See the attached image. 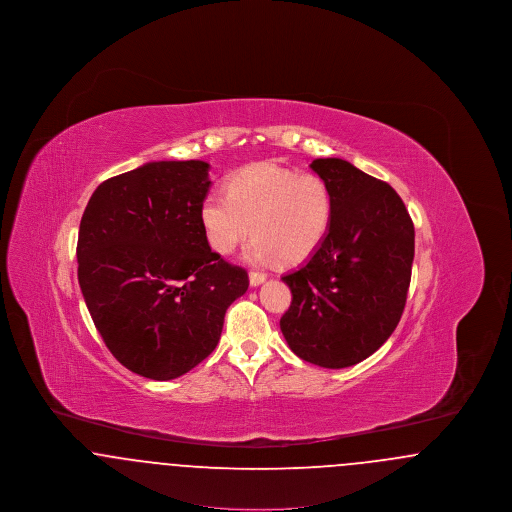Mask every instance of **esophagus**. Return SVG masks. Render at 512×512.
<instances>
[{
    "instance_id": "esophagus-1",
    "label": "esophagus",
    "mask_w": 512,
    "mask_h": 512,
    "mask_svg": "<svg viewBox=\"0 0 512 512\" xmlns=\"http://www.w3.org/2000/svg\"><path fill=\"white\" fill-rule=\"evenodd\" d=\"M267 280V274L265 272H257V270H251L249 272V284L251 286H259V284H263Z\"/></svg>"
}]
</instances>
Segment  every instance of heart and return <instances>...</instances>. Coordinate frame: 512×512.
I'll return each mask as SVG.
<instances>
[{
  "label": "heart",
  "mask_w": 512,
  "mask_h": 512,
  "mask_svg": "<svg viewBox=\"0 0 512 512\" xmlns=\"http://www.w3.org/2000/svg\"><path fill=\"white\" fill-rule=\"evenodd\" d=\"M334 194L318 174L257 163L236 172L226 192L211 190L199 207V222L209 245L222 255L234 251L253 232L247 245L251 261L278 255L299 263L313 255L330 232Z\"/></svg>",
  "instance_id": "obj_1"
}]
</instances>
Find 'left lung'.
<instances>
[{"label":"left lung","instance_id":"obj_1","mask_svg":"<svg viewBox=\"0 0 512 512\" xmlns=\"http://www.w3.org/2000/svg\"><path fill=\"white\" fill-rule=\"evenodd\" d=\"M311 169L334 194V219L317 251L282 280L292 305L280 330L313 365H357L384 345L411 284L414 226L401 197L351 163L328 157Z\"/></svg>","mask_w":512,"mask_h":512}]
</instances>
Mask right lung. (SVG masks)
Returning <instances> with one entry per match:
<instances>
[{
    "label": "right lung",
    "instance_id": "1",
    "mask_svg": "<svg viewBox=\"0 0 512 512\" xmlns=\"http://www.w3.org/2000/svg\"><path fill=\"white\" fill-rule=\"evenodd\" d=\"M209 163L153 161L101 182L78 230V284L113 357L172 380L213 353L244 268L211 251L199 222Z\"/></svg>",
    "mask_w": 512,
    "mask_h": 512
}]
</instances>
